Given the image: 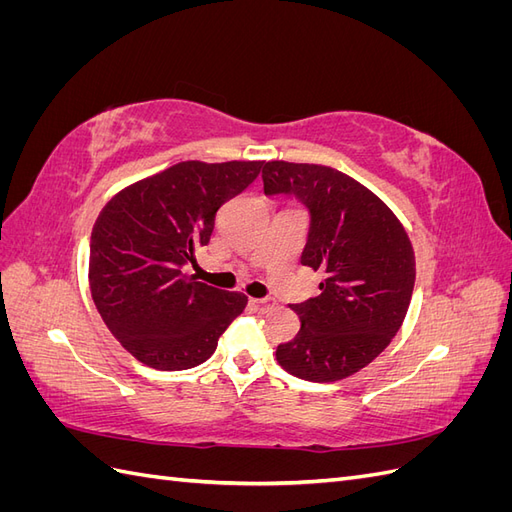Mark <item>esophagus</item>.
<instances>
[{
	"instance_id": "34e87169",
	"label": "esophagus",
	"mask_w": 512,
	"mask_h": 512,
	"mask_svg": "<svg viewBox=\"0 0 512 512\" xmlns=\"http://www.w3.org/2000/svg\"><path fill=\"white\" fill-rule=\"evenodd\" d=\"M250 305L254 307V312L258 314H267L269 309L275 307V301L269 299V297H262V299H250Z\"/></svg>"
}]
</instances>
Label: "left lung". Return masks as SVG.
I'll return each mask as SVG.
<instances>
[{
  "mask_svg": "<svg viewBox=\"0 0 512 512\" xmlns=\"http://www.w3.org/2000/svg\"><path fill=\"white\" fill-rule=\"evenodd\" d=\"M269 198H294L309 213L301 265L324 273L320 294L292 305L297 337L277 361L303 380L335 382L391 344L414 290V252L404 226L359 181L329 166L267 162Z\"/></svg>",
  "mask_w": 512,
  "mask_h": 512,
  "instance_id": "1",
  "label": "left lung"
}]
</instances>
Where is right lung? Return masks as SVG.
I'll return each mask as SVG.
<instances>
[{"mask_svg":"<svg viewBox=\"0 0 512 512\" xmlns=\"http://www.w3.org/2000/svg\"><path fill=\"white\" fill-rule=\"evenodd\" d=\"M265 162H179L108 203L91 230L89 288L98 312L134 359L179 371L207 361L247 305L185 275L209 243L215 213Z\"/></svg>","mask_w":512,"mask_h":512,"instance_id":"add662e5","label":"right lung"}]
</instances>
